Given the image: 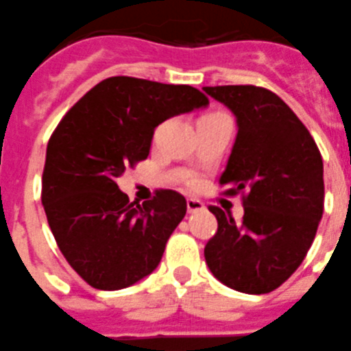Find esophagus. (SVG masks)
<instances>
[{"mask_svg": "<svg viewBox=\"0 0 351 351\" xmlns=\"http://www.w3.org/2000/svg\"><path fill=\"white\" fill-rule=\"evenodd\" d=\"M187 210H189V213H195V211L204 210V204L201 203L199 199L191 197V199H187Z\"/></svg>", "mask_w": 351, "mask_h": 351, "instance_id": "obj_1", "label": "esophagus"}]
</instances>
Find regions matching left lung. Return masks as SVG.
<instances>
[{
  "label": "left lung",
  "instance_id": "8db88e82",
  "mask_svg": "<svg viewBox=\"0 0 351 351\" xmlns=\"http://www.w3.org/2000/svg\"><path fill=\"white\" fill-rule=\"evenodd\" d=\"M234 113L238 134L220 185L243 194L241 223L210 206L217 234L204 258L223 285L267 293L301 266L324 213V162L306 125L274 93L255 85L203 87Z\"/></svg>",
  "mask_w": 351,
  "mask_h": 351
}]
</instances>
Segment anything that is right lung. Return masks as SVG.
<instances>
[{"label":"right lung","mask_w":351,"mask_h":351,"mask_svg":"<svg viewBox=\"0 0 351 351\" xmlns=\"http://www.w3.org/2000/svg\"><path fill=\"white\" fill-rule=\"evenodd\" d=\"M208 103L191 85L112 77L59 122L47 145L42 203L59 250L90 287L125 289L159 266L187 201L157 191L131 203L115 180L147 159L160 122Z\"/></svg>","instance_id":"obj_1"}]
</instances>
